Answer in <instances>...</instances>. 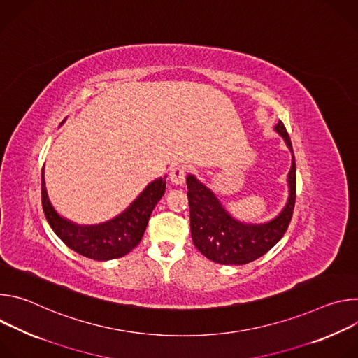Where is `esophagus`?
I'll list each match as a JSON object with an SVG mask.
<instances>
[{"instance_id":"esophagus-1","label":"esophagus","mask_w":358,"mask_h":358,"mask_svg":"<svg viewBox=\"0 0 358 358\" xmlns=\"http://www.w3.org/2000/svg\"><path fill=\"white\" fill-rule=\"evenodd\" d=\"M170 181L174 184V185H181L185 180V176H187V169L184 166H174L171 170H170Z\"/></svg>"}]
</instances>
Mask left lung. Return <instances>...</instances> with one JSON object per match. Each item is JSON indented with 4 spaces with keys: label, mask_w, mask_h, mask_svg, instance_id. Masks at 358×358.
Masks as SVG:
<instances>
[{
    "label": "left lung",
    "mask_w": 358,
    "mask_h": 358,
    "mask_svg": "<svg viewBox=\"0 0 358 358\" xmlns=\"http://www.w3.org/2000/svg\"><path fill=\"white\" fill-rule=\"evenodd\" d=\"M275 130L292 151V169L287 176L289 199L283 211L271 222L253 225L234 220L221 206L214 192L194 176L187 177L191 236L195 248L221 265H246L271 250L285 235L296 201V163L290 137L279 120Z\"/></svg>",
    "instance_id": "obj_1"
}]
</instances>
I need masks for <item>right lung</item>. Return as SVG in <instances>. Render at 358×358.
<instances>
[{
    "instance_id": "1",
    "label": "right lung",
    "mask_w": 358,
    "mask_h": 358,
    "mask_svg": "<svg viewBox=\"0 0 358 358\" xmlns=\"http://www.w3.org/2000/svg\"><path fill=\"white\" fill-rule=\"evenodd\" d=\"M42 208L50 228L61 241L82 257L94 261H110L127 255L143 238L150 215L166 192L163 177L148 184L131 206L116 218L97 225H78L62 218L49 202L43 169L41 176Z\"/></svg>"
}]
</instances>
